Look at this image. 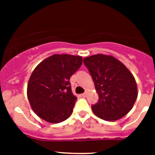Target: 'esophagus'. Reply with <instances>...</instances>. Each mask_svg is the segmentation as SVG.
<instances>
[{
  "label": "esophagus",
  "instance_id": "obj_1",
  "mask_svg": "<svg viewBox=\"0 0 155 155\" xmlns=\"http://www.w3.org/2000/svg\"><path fill=\"white\" fill-rule=\"evenodd\" d=\"M81 96L82 97H86V96H87V93H86V92L83 93V94H81Z\"/></svg>",
  "mask_w": 155,
  "mask_h": 155
}]
</instances>
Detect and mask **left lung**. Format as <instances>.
I'll return each instance as SVG.
<instances>
[{
  "mask_svg": "<svg viewBox=\"0 0 155 155\" xmlns=\"http://www.w3.org/2000/svg\"><path fill=\"white\" fill-rule=\"evenodd\" d=\"M98 94V103L91 106L95 116L116 121L132 109L137 98L136 80L125 65L114 57L95 54L84 59Z\"/></svg>",
  "mask_w": 155,
  "mask_h": 155,
  "instance_id": "8db88e82",
  "label": "left lung"
}]
</instances>
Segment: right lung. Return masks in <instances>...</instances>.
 <instances>
[{"label":"right lung","mask_w":155,"mask_h":155,"mask_svg":"<svg viewBox=\"0 0 155 155\" xmlns=\"http://www.w3.org/2000/svg\"><path fill=\"white\" fill-rule=\"evenodd\" d=\"M81 64V56L53 54L36 66L28 80L27 96L37 116L50 124L69 118L77 100L70 78Z\"/></svg>","instance_id":"right-lung-1"}]
</instances>
